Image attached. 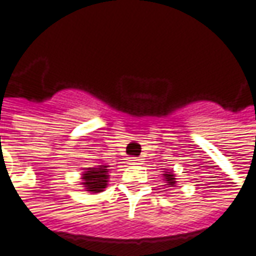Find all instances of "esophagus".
Returning <instances> with one entry per match:
<instances>
[{"instance_id": "obj_1", "label": "esophagus", "mask_w": 256, "mask_h": 256, "mask_svg": "<svg viewBox=\"0 0 256 256\" xmlns=\"http://www.w3.org/2000/svg\"><path fill=\"white\" fill-rule=\"evenodd\" d=\"M140 158H137V157H128V164H140Z\"/></svg>"}]
</instances>
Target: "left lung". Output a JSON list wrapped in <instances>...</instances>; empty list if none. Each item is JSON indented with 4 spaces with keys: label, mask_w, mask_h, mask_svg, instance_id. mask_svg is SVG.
<instances>
[{
    "label": "left lung",
    "mask_w": 256,
    "mask_h": 256,
    "mask_svg": "<svg viewBox=\"0 0 256 256\" xmlns=\"http://www.w3.org/2000/svg\"><path fill=\"white\" fill-rule=\"evenodd\" d=\"M163 177H164L163 180L167 182L166 186H168V187H174V186H176V182H177V181H176V176H174V172H164Z\"/></svg>",
    "instance_id": "obj_1"
}]
</instances>
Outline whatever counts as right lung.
<instances>
[{
    "label": "right lung",
    "instance_id": "add662e5",
    "mask_svg": "<svg viewBox=\"0 0 256 256\" xmlns=\"http://www.w3.org/2000/svg\"><path fill=\"white\" fill-rule=\"evenodd\" d=\"M109 166H94L84 168L82 186L89 192H102L109 182Z\"/></svg>",
    "mask_w": 256,
    "mask_h": 256
}]
</instances>
